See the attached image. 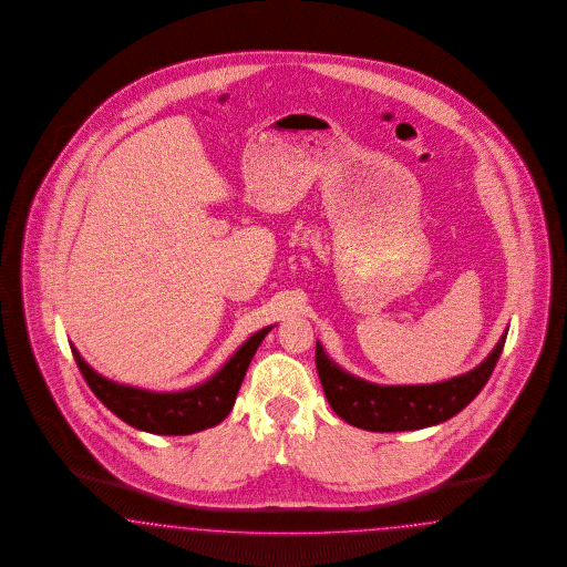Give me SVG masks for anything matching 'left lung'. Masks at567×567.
Returning a JSON list of instances; mask_svg holds the SVG:
<instances>
[{
    "label": "left lung",
    "mask_w": 567,
    "mask_h": 567,
    "mask_svg": "<svg viewBox=\"0 0 567 567\" xmlns=\"http://www.w3.org/2000/svg\"><path fill=\"white\" fill-rule=\"evenodd\" d=\"M506 333L494 352L466 375L441 384L375 385L343 373L317 343V371L324 396L343 422L371 432L426 429L445 422L466 408L487 384L498 363Z\"/></svg>",
    "instance_id": "1"
}]
</instances>
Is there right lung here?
<instances>
[{
	"label": "right lung",
	"mask_w": 567,
	"mask_h": 567,
	"mask_svg": "<svg viewBox=\"0 0 567 567\" xmlns=\"http://www.w3.org/2000/svg\"><path fill=\"white\" fill-rule=\"evenodd\" d=\"M272 327L250 336L236 354L206 384L183 392H147L115 384L92 371L80 352L71 346L73 359L96 399L120 420L152 434H192L217 426L234 408L238 388L245 380L250 359Z\"/></svg>",
	"instance_id": "right-lung-1"
}]
</instances>
